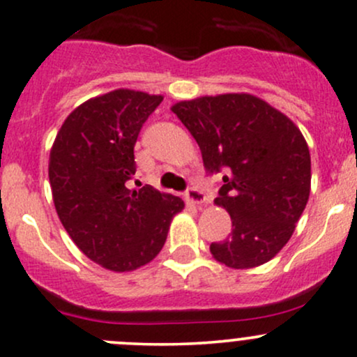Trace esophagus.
Returning <instances> with one entry per match:
<instances>
[{"instance_id": "obj_1", "label": "esophagus", "mask_w": 357, "mask_h": 357, "mask_svg": "<svg viewBox=\"0 0 357 357\" xmlns=\"http://www.w3.org/2000/svg\"><path fill=\"white\" fill-rule=\"evenodd\" d=\"M186 202L191 205H197V207H202V205L207 202V197H205L204 191H200L198 188H195V186H191V188L186 191Z\"/></svg>"}]
</instances>
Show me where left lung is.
<instances>
[{
	"instance_id": "1",
	"label": "left lung",
	"mask_w": 357,
	"mask_h": 357,
	"mask_svg": "<svg viewBox=\"0 0 357 357\" xmlns=\"http://www.w3.org/2000/svg\"><path fill=\"white\" fill-rule=\"evenodd\" d=\"M171 111L202 150L208 172L224 171L213 200L229 212L232 231L210 253L229 268L272 260L296 229L311 190L310 149L284 112L251 93L179 100Z\"/></svg>"
}]
</instances>
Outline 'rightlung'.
<instances>
[{
  "instance_id": "add662e5",
  "label": "right lung",
  "mask_w": 357,
  "mask_h": 357,
  "mask_svg": "<svg viewBox=\"0 0 357 357\" xmlns=\"http://www.w3.org/2000/svg\"><path fill=\"white\" fill-rule=\"evenodd\" d=\"M162 96L116 89L73 109L50 153L52 202L78 250L111 272L150 264L185 208L179 197L150 185L130 190L133 147Z\"/></svg>"
}]
</instances>
